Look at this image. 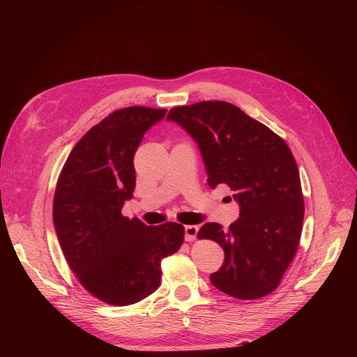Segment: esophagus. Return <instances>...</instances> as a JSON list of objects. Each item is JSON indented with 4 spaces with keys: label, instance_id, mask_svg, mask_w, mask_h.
Returning <instances> with one entry per match:
<instances>
[{
    "label": "esophagus",
    "instance_id": "1",
    "mask_svg": "<svg viewBox=\"0 0 357 357\" xmlns=\"http://www.w3.org/2000/svg\"><path fill=\"white\" fill-rule=\"evenodd\" d=\"M197 233H199V227L197 226H185V240L186 241H193L196 240L197 237Z\"/></svg>",
    "mask_w": 357,
    "mask_h": 357
}]
</instances>
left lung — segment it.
Masks as SVG:
<instances>
[{
	"mask_svg": "<svg viewBox=\"0 0 357 357\" xmlns=\"http://www.w3.org/2000/svg\"><path fill=\"white\" fill-rule=\"evenodd\" d=\"M197 144L215 189L226 183L240 218L223 229L205 223L197 236L216 241L225 263L212 284L238 299L273 292L299 244L303 222L301 179L285 141L227 101L174 107L168 117Z\"/></svg>",
	"mask_w": 357,
	"mask_h": 357,
	"instance_id": "1",
	"label": "left lung"
}]
</instances>
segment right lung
I'll use <instances>...</instances> for the list:
<instances>
[{"label":"right lung","instance_id":"add662e5","mask_svg":"<svg viewBox=\"0 0 357 357\" xmlns=\"http://www.w3.org/2000/svg\"><path fill=\"white\" fill-rule=\"evenodd\" d=\"M167 110L127 107L100 121L75 145L54 197V223L82 285L110 305L135 303L161 284V261L183 243L182 225L146 226L121 215L135 188L134 154Z\"/></svg>","mask_w":357,"mask_h":357}]
</instances>
